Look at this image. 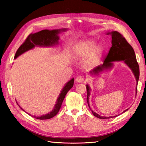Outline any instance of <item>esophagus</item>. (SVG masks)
Masks as SVG:
<instances>
[{"mask_svg":"<svg viewBox=\"0 0 146 146\" xmlns=\"http://www.w3.org/2000/svg\"><path fill=\"white\" fill-rule=\"evenodd\" d=\"M84 78L83 76L81 75H78L77 77L76 78V81L77 82H84Z\"/></svg>","mask_w":146,"mask_h":146,"instance_id":"esophagus-1","label":"esophagus"}]
</instances>
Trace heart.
Returning a JSON list of instances; mask_svg holds the SVG:
<instances>
[{
    "instance_id": "obj_1",
    "label": "heart",
    "mask_w": 146,
    "mask_h": 146,
    "mask_svg": "<svg viewBox=\"0 0 146 146\" xmlns=\"http://www.w3.org/2000/svg\"><path fill=\"white\" fill-rule=\"evenodd\" d=\"M73 51L76 57L83 58L86 56V65L92 68L99 64L104 52V48L102 44L96 45L95 40L87 39L76 44Z\"/></svg>"
}]
</instances>
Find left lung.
Returning a JSON list of instances; mask_svg holds the SVG:
<instances>
[{"mask_svg":"<svg viewBox=\"0 0 146 146\" xmlns=\"http://www.w3.org/2000/svg\"><path fill=\"white\" fill-rule=\"evenodd\" d=\"M108 35L111 34L112 40L111 44L112 46L109 51V53L106 56L104 60V62L102 64L98 66L97 67L94 68L93 71H90V73L92 75H98L100 72L104 70L110 69L113 66V62L115 61H123L125 64L132 70L133 74H134L135 77L137 80V85L138 84V79H139L140 71H139V66L136 59V55L134 51V49L132 46L127 42L122 35H121L118 31H112L111 33H108ZM87 89V102L88 104V106L90 107L89 104V97L90 95L91 89L88 85L86 86ZM136 91L137 92V87L136 88ZM137 95V94H136ZM91 110V109H90ZM128 109L125 110L126 111ZM93 115L95 117H97L100 119H106V118H111L113 117H116L118 115L114 116V117H102L97 113L94 112L91 110Z\"/></svg>","mask_w":146,"mask_h":146,"instance_id":"left-lung-1","label":"left lung"}]
</instances>
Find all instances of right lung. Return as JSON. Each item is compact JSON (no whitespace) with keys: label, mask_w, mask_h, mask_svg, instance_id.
<instances>
[{"label":"right lung","mask_w":146,"mask_h":146,"mask_svg":"<svg viewBox=\"0 0 146 146\" xmlns=\"http://www.w3.org/2000/svg\"><path fill=\"white\" fill-rule=\"evenodd\" d=\"M66 30V29H53V30L44 29V30L37 32V33H31L30 35H29V36L27 37L25 41L24 42V43L17 49L15 55V58H17L19 56L22 55V54L26 52V51L29 50V49H33L35 48V46H38L49 47L55 46V44H58L59 40V36H58V35L60 32L65 31ZM73 84L74 78H72L65 85L58 96L56 104L55 107H54V109L52 110V111L48 113L47 115L40 116V117H35V116H34V117L33 116V117L39 120H47L55 117L58 113L66 95L67 94L69 90L72 88Z\"/></svg>","instance_id":"obj_1"}]
</instances>
